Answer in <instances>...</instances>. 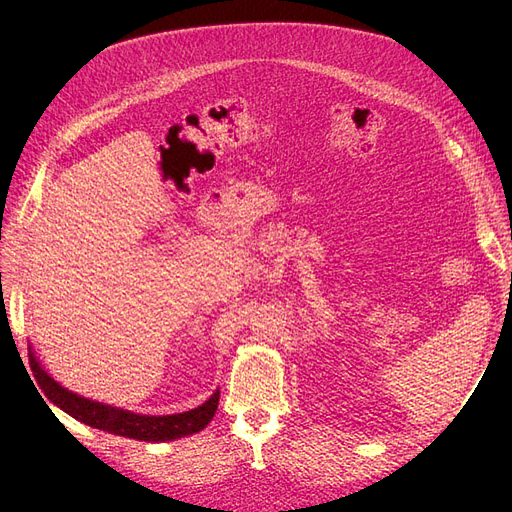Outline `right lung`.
Instances as JSON below:
<instances>
[{
	"instance_id": "add662e5",
	"label": "right lung",
	"mask_w": 512,
	"mask_h": 512,
	"mask_svg": "<svg viewBox=\"0 0 512 512\" xmlns=\"http://www.w3.org/2000/svg\"><path fill=\"white\" fill-rule=\"evenodd\" d=\"M31 369L37 378V384L41 386L43 394L53 402V405L72 415L74 419L83 421L95 429H103L116 436L143 440V442H168L182 436H191L201 432V429L213 419L215 411H218L220 402V390H215L209 400H205L201 407L191 409L186 413L176 415H137L124 409H116L103 402H95L89 398L78 396L66 388H62L56 380L49 378L43 371L35 355H29Z\"/></svg>"
}]
</instances>
